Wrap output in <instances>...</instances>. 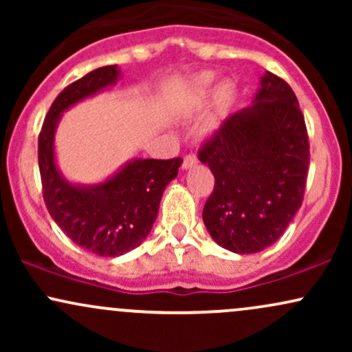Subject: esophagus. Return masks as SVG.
Returning <instances> with one entry per match:
<instances>
[{
	"label": "esophagus",
	"mask_w": 352,
	"mask_h": 352,
	"mask_svg": "<svg viewBox=\"0 0 352 352\" xmlns=\"http://www.w3.org/2000/svg\"><path fill=\"white\" fill-rule=\"evenodd\" d=\"M197 164H199V157H197L195 153H188V155L184 157V164H182V167L190 168Z\"/></svg>",
	"instance_id": "obj_1"
}]
</instances>
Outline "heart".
<instances>
[{
  "instance_id": "obj_1",
  "label": "heart",
  "mask_w": 352,
  "mask_h": 352,
  "mask_svg": "<svg viewBox=\"0 0 352 352\" xmlns=\"http://www.w3.org/2000/svg\"><path fill=\"white\" fill-rule=\"evenodd\" d=\"M212 80H213V74H204L199 79V86L200 87H207L208 84L212 82ZM218 94H220V99L221 100H227L230 98V87L228 86L220 87V92H218Z\"/></svg>"
}]
</instances>
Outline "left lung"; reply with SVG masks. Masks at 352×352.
Returning <instances> with one entry per match:
<instances>
[{
	"label": "left lung",
	"mask_w": 352,
	"mask_h": 352,
	"mask_svg": "<svg viewBox=\"0 0 352 352\" xmlns=\"http://www.w3.org/2000/svg\"><path fill=\"white\" fill-rule=\"evenodd\" d=\"M199 159L215 177L201 213L213 240L241 254L273 245L301 207L309 170L305 116L289 84L266 72L254 106L225 119Z\"/></svg>",
	"instance_id": "1"
}]
</instances>
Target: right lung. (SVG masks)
Segmentation results:
<instances>
[{"mask_svg":"<svg viewBox=\"0 0 352 352\" xmlns=\"http://www.w3.org/2000/svg\"><path fill=\"white\" fill-rule=\"evenodd\" d=\"M119 72L117 66H104L64 87L51 104L38 139L47 212L76 245L100 256H119L142 243L159 213L164 190L175 179L182 164L180 157L135 159L112 179L94 187H76L59 175L52 144L59 116L78 100L114 84Z\"/></svg>","mask_w":352,"mask_h":352,"instance_id":"obj_1","label":"right lung"}]
</instances>
